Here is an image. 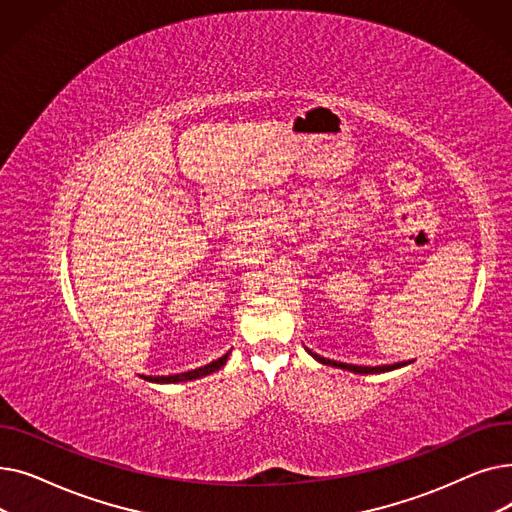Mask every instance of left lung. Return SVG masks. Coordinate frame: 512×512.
<instances>
[{"label": "left lung", "mask_w": 512, "mask_h": 512, "mask_svg": "<svg viewBox=\"0 0 512 512\" xmlns=\"http://www.w3.org/2000/svg\"><path fill=\"white\" fill-rule=\"evenodd\" d=\"M307 353L317 361V363H321V365H330V367H338V369H344V371H353V373H361V375H365V373H386V371H392V369H398V367H405V365H409L407 361L405 363H394V365H378V367H361V365H348V363H338V361H330V359H326V357H319L317 353H311L309 348H307Z\"/></svg>", "instance_id": "1"}]
</instances>
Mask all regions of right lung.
Here are the masks:
<instances>
[{"label": "right lung", "instance_id": "right-lung-1", "mask_svg": "<svg viewBox=\"0 0 512 512\" xmlns=\"http://www.w3.org/2000/svg\"><path fill=\"white\" fill-rule=\"evenodd\" d=\"M230 353H226L224 357H220L218 361H211L209 365H203L199 369L186 371V373H176V375H157V378H145L147 382H155V384H178V382H188V380H197V378H205V375L218 371L226 365Z\"/></svg>", "mask_w": 512, "mask_h": 512}]
</instances>
